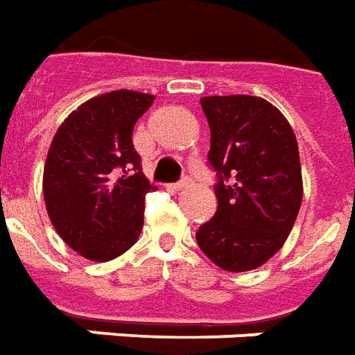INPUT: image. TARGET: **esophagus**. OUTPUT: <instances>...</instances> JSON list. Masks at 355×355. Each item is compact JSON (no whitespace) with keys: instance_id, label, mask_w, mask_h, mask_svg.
Masks as SVG:
<instances>
[{"instance_id":"esophagus-1","label":"esophagus","mask_w":355,"mask_h":355,"mask_svg":"<svg viewBox=\"0 0 355 355\" xmlns=\"http://www.w3.org/2000/svg\"><path fill=\"white\" fill-rule=\"evenodd\" d=\"M190 186H191L190 178H184V180H180V182H177V184L173 186V190H175V191H182V190H188Z\"/></svg>"}]
</instances>
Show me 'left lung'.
I'll return each mask as SVG.
<instances>
[{"instance_id":"1","label":"left lung","mask_w":355,"mask_h":355,"mask_svg":"<svg viewBox=\"0 0 355 355\" xmlns=\"http://www.w3.org/2000/svg\"><path fill=\"white\" fill-rule=\"evenodd\" d=\"M218 171V211L196 233L220 269H258L284 246L303 201L295 133L275 105L256 96L201 97Z\"/></svg>"}]
</instances>
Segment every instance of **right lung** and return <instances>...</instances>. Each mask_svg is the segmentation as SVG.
<instances>
[{"instance_id":"1","label":"right lung","mask_w":355,"mask_h":355,"mask_svg":"<svg viewBox=\"0 0 355 355\" xmlns=\"http://www.w3.org/2000/svg\"><path fill=\"white\" fill-rule=\"evenodd\" d=\"M152 103L143 92H107L78 105L52 139L44 207L62 241L90 261H111L139 241L144 196L156 188L131 135Z\"/></svg>"}]
</instances>
